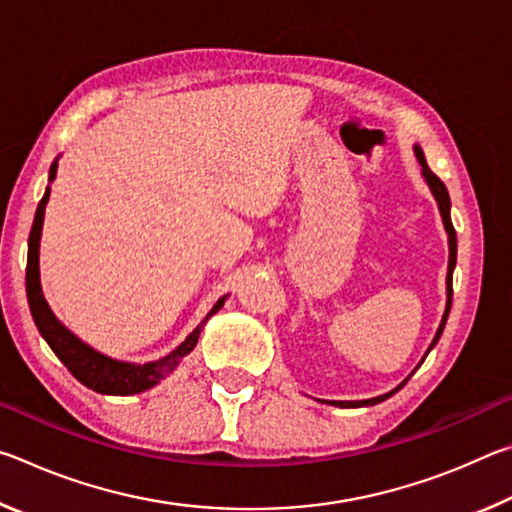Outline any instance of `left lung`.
Returning <instances> with one entry per match:
<instances>
[{
  "label": "left lung",
  "mask_w": 512,
  "mask_h": 512,
  "mask_svg": "<svg viewBox=\"0 0 512 512\" xmlns=\"http://www.w3.org/2000/svg\"><path fill=\"white\" fill-rule=\"evenodd\" d=\"M415 155H418V162L422 164V173H424V178H427V183H429V187H431V192H433V196H436V201H438V207H440V214H443V223H445V230H447V235H449V271H447V309H445V316H443V323H440V327H438V332H436V339H433V343H431V348L433 345L438 343V339H440V334H443V329H445V323H447V316H449V309H452V293H454V289H452V273H454V266H456V230H454V225H452V216H449V207H452V203H449V194H447V187H445V183L443 180H440L436 173H433L429 167H427V160H424V155H422V151L420 149H415ZM429 348V350H431ZM409 381V379H406ZM406 381H402L400 386L395 388V391H391V393H386V395H379V397H372V400H361V402H332L334 406H343V409H357V406H370V404H377V402H384L386 397H391L393 393H397L400 391V388L406 384Z\"/></svg>",
  "instance_id": "1"
}]
</instances>
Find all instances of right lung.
Segmentation results:
<instances>
[{
    "mask_svg": "<svg viewBox=\"0 0 512 512\" xmlns=\"http://www.w3.org/2000/svg\"><path fill=\"white\" fill-rule=\"evenodd\" d=\"M54 176H56V162L51 164L49 180H54ZM47 201H49V189L45 192V196H42V201L38 203L36 219H33V225H31L29 257H27V298H29L31 316L36 320L42 339L49 343V348L54 350L56 357L65 363V368L72 372L81 384L92 388V391L103 393V395H135V393L146 391V388L155 386L160 379H164L169 372H173V368L178 366V361L187 357V354L196 348L198 334H201L205 320L223 307L225 298L216 302L203 323L187 336L185 343H180L178 348L171 354H167L164 359L149 361V363H124V361L103 357V354L92 350L90 345H85L83 341L76 339L69 329L60 325L58 318L51 314L45 296H42L38 250H40V232H42V219H45Z\"/></svg>",
    "mask_w": 512,
    "mask_h": 512,
    "instance_id": "add662e5",
    "label": "right lung"
}]
</instances>
